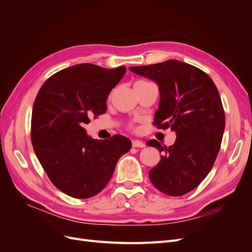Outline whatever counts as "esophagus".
Returning <instances> with one entry per match:
<instances>
[{
  "label": "esophagus",
  "mask_w": 252,
  "mask_h": 252,
  "mask_svg": "<svg viewBox=\"0 0 252 252\" xmlns=\"http://www.w3.org/2000/svg\"><path fill=\"white\" fill-rule=\"evenodd\" d=\"M132 147H140V148H143V147H145V144H144V142H142V141L133 140V141H132Z\"/></svg>",
  "instance_id": "34e87169"
}]
</instances>
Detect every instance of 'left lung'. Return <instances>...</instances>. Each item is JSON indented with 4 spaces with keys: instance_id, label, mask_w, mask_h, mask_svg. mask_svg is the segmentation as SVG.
<instances>
[{
    "instance_id": "left-lung-1",
    "label": "left lung",
    "mask_w": 252,
    "mask_h": 252,
    "mask_svg": "<svg viewBox=\"0 0 252 252\" xmlns=\"http://www.w3.org/2000/svg\"><path fill=\"white\" fill-rule=\"evenodd\" d=\"M129 69L158 84L154 124L177 133L169 147L157 140L146 142L162 152L161 161L149 171L151 183L171 196L191 191L211 170L223 139L225 113L217 86L207 73L177 60Z\"/></svg>"
}]
</instances>
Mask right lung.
<instances>
[{
	"instance_id": "add662e5",
	"label": "right lung",
	"mask_w": 252,
	"mask_h": 252,
	"mask_svg": "<svg viewBox=\"0 0 252 252\" xmlns=\"http://www.w3.org/2000/svg\"><path fill=\"white\" fill-rule=\"evenodd\" d=\"M125 72V66L106 69L78 64L51 75L36 94L32 116L33 150L52 184L75 199L101 192L119 158L131 148L126 136L94 140L84 128L90 117L107 110L110 91Z\"/></svg>"
}]
</instances>
